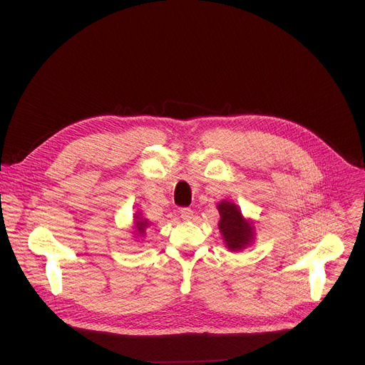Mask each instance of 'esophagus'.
<instances>
[{"label":"esophagus","instance_id":"esophagus-1","mask_svg":"<svg viewBox=\"0 0 365 365\" xmlns=\"http://www.w3.org/2000/svg\"><path fill=\"white\" fill-rule=\"evenodd\" d=\"M179 214H180V218L185 221H190L193 218V211L190 210V207H180Z\"/></svg>","mask_w":365,"mask_h":365}]
</instances>
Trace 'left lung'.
<instances>
[{
    "label": "left lung",
    "instance_id": "1",
    "mask_svg": "<svg viewBox=\"0 0 365 365\" xmlns=\"http://www.w3.org/2000/svg\"><path fill=\"white\" fill-rule=\"evenodd\" d=\"M218 212L221 217L218 227L224 235L227 247L232 251L245 248L252 240V227L242 218L238 206L224 200L218 205Z\"/></svg>",
    "mask_w": 365,
    "mask_h": 365
}]
</instances>
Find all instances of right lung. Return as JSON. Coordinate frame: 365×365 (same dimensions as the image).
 Masks as SVG:
<instances>
[{
    "instance_id": "add662e5",
    "label": "right lung",
    "mask_w": 365,
    "mask_h": 365,
    "mask_svg": "<svg viewBox=\"0 0 365 365\" xmlns=\"http://www.w3.org/2000/svg\"><path fill=\"white\" fill-rule=\"evenodd\" d=\"M135 230H137V232L138 234H143L144 232V230L147 228V225H148V222H147V220H143V218H140L138 215H135Z\"/></svg>"
}]
</instances>
